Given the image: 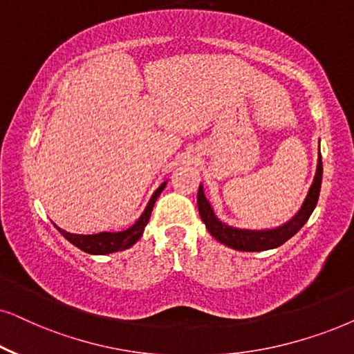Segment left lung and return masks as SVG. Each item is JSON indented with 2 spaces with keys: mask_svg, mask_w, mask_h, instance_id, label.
I'll return each instance as SVG.
<instances>
[{
  "mask_svg": "<svg viewBox=\"0 0 354 354\" xmlns=\"http://www.w3.org/2000/svg\"><path fill=\"white\" fill-rule=\"evenodd\" d=\"M322 158H320L319 151V159H317V169H315L314 180L307 192L304 201L299 211L292 216L289 221H286L281 226L273 227V229H239L232 227L229 224L219 221L216 214H214L213 206L209 205V201L206 200L203 187L198 188V195H196V203H198L200 218L203 219L208 232L216 239L221 244L231 247L234 250L241 252H261V250H270L277 249V247L283 245L288 239H291L299 229L307 223V219L314 211L315 205H317L319 194H320V183H322Z\"/></svg>",
  "mask_w": 354,
  "mask_h": 354,
  "instance_id": "1",
  "label": "left lung"
}]
</instances>
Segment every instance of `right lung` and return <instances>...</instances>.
<instances>
[{
    "instance_id": "obj_1",
    "label": "right lung",
    "mask_w": 354,
    "mask_h": 354,
    "mask_svg": "<svg viewBox=\"0 0 354 354\" xmlns=\"http://www.w3.org/2000/svg\"><path fill=\"white\" fill-rule=\"evenodd\" d=\"M167 182L160 183L158 187V190L154 192L151 200L146 205V208L143 211L138 221L130 226L125 231L120 232H99V234H71L63 231L58 226H55L62 234L66 241H70L73 245H76L77 249H81L82 252L91 255H107V254H113V252H120L125 249H130L131 245H135V242L143 236L146 224H148L149 218H151V211H153V206L158 200V196L160 195V192L164 190Z\"/></svg>"
}]
</instances>
